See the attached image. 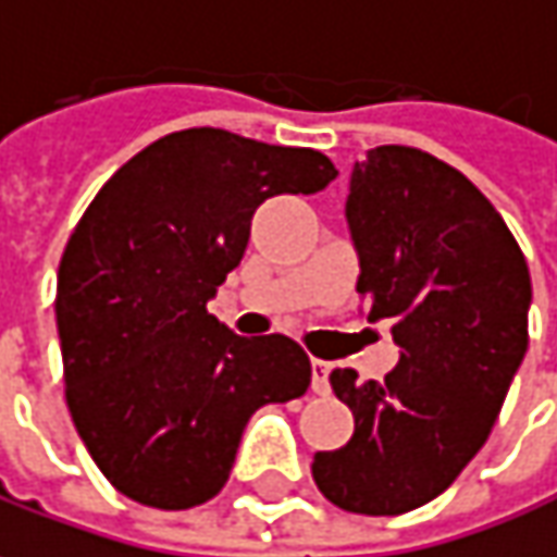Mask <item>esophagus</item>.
<instances>
[{
	"label": "esophagus",
	"instance_id": "obj_1",
	"mask_svg": "<svg viewBox=\"0 0 557 557\" xmlns=\"http://www.w3.org/2000/svg\"><path fill=\"white\" fill-rule=\"evenodd\" d=\"M330 361L324 358H311V389L318 393V396H324L326 389H330Z\"/></svg>",
	"mask_w": 557,
	"mask_h": 557
}]
</instances>
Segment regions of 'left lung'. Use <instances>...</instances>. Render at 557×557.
<instances>
[{"label":"left lung","instance_id":"8db88e82","mask_svg":"<svg viewBox=\"0 0 557 557\" xmlns=\"http://www.w3.org/2000/svg\"><path fill=\"white\" fill-rule=\"evenodd\" d=\"M368 321H389L399 364L383 380L336 368L355 414L311 476L336 508L405 515L451 486L483 448L527 355L530 271L493 202L461 171L411 146L355 161L346 199Z\"/></svg>","mask_w":557,"mask_h":557}]
</instances>
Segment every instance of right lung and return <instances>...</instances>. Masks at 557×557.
Instances as JSON below:
<instances>
[{
  "label": "right lung",
  "instance_id": "1",
  "mask_svg": "<svg viewBox=\"0 0 557 557\" xmlns=\"http://www.w3.org/2000/svg\"><path fill=\"white\" fill-rule=\"evenodd\" d=\"M333 177L314 149L193 127L146 146L89 202L61 255L55 321L71 418L117 493L202 505L255 411L305 396L299 343L246 339L206 305L243 261L255 208Z\"/></svg>",
  "mask_w": 557,
  "mask_h": 557
}]
</instances>
